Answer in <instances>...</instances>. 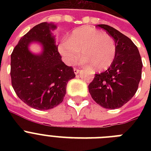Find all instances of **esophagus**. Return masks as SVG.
<instances>
[{"mask_svg": "<svg viewBox=\"0 0 151 151\" xmlns=\"http://www.w3.org/2000/svg\"><path fill=\"white\" fill-rule=\"evenodd\" d=\"M81 70H79V69H77V68H74L73 69V72H74V73L75 74H78V73H79L81 72Z\"/></svg>", "mask_w": 151, "mask_h": 151, "instance_id": "esophagus-1", "label": "esophagus"}]
</instances>
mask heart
<instances>
[{
  "instance_id": "b5f03b06",
  "label": "heart",
  "mask_w": 151,
  "mask_h": 151,
  "mask_svg": "<svg viewBox=\"0 0 151 151\" xmlns=\"http://www.w3.org/2000/svg\"><path fill=\"white\" fill-rule=\"evenodd\" d=\"M58 51L66 64H72L80 57L81 61L91 63L98 70L109 68L116 56V44L112 37L92 27H81L74 29L69 40H63Z\"/></svg>"
}]
</instances>
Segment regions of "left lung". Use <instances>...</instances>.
Masks as SVG:
<instances>
[{
	"instance_id": "1",
	"label": "left lung",
	"mask_w": 151,
	"mask_h": 151,
	"mask_svg": "<svg viewBox=\"0 0 151 151\" xmlns=\"http://www.w3.org/2000/svg\"><path fill=\"white\" fill-rule=\"evenodd\" d=\"M114 39L116 56L111 66L97 73L88 85L93 100L106 109H117L136 94L142 75V59L138 48L130 38L108 25L99 24Z\"/></svg>"
}]
</instances>
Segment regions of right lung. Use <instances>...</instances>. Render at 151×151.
<instances>
[{"instance_id": "add662e5", "label": "right lung", "mask_w": 151, "mask_h": 151, "mask_svg": "<svg viewBox=\"0 0 151 151\" xmlns=\"http://www.w3.org/2000/svg\"><path fill=\"white\" fill-rule=\"evenodd\" d=\"M56 28L52 22L37 25L20 39L11 55L13 88L22 102L37 110H49L61 103L67 82L75 77L58 52L52 33ZM34 43L41 45L39 53L29 49Z\"/></svg>"}]
</instances>
